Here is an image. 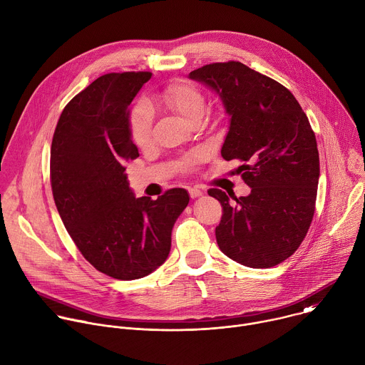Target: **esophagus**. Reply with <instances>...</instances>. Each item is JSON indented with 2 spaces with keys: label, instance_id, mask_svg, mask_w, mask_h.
<instances>
[{
  "label": "esophagus",
  "instance_id": "1",
  "mask_svg": "<svg viewBox=\"0 0 365 365\" xmlns=\"http://www.w3.org/2000/svg\"><path fill=\"white\" fill-rule=\"evenodd\" d=\"M189 195H190V197H192V199H195V197L202 196V195H203V192H202L200 189H197V187H190V189H189Z\"/></svg>",
  "mask_w": 365,
  "mask_h": 365
}]
</instances>
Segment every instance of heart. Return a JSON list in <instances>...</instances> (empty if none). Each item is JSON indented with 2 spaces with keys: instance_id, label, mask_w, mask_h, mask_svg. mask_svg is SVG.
<instances>
[{
  "instance_id": "heart-1",
  "label": "heart",
  "mask_w": 365,
  "mask_h": 365,
  "mask_svg": "<svg viewBox=\"0 0 365 365\" xmlns=\"http://www.w3.org/2000/svg\"><path fill=\"white\" fill-rule=\"evenodd\" d=\"M156 98L160 104L170 108L187 121L200 118L205 113L206 100L202 91L192 83L179 81L162 88ZM153 111L148 101H138L129 114V133L138 148H145L152 139ZM203 159V152H195L180 160L182 169H189Z\"/></svg>"
}]
</instances>
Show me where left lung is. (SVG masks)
Masks as SVG:
<instances>
[{
	"instance_id": "left-lung-1",
	"label": "left lung",
	"mask_w": 365,
	"mask_h": 365,
	"mask_svg": "<svg viewBox=\"0 0 365 365\" xmlns=\"http://www.w3.org/2000/svg\"><path fill=\"white\" fill-rule=\"evenodd\" d=\"M189 78L220 97L230 117L222 158L240 162L251 187L233 202L207 190L223 207L219 250L250 268L275 267L299 248L315 212L319 155L309 120L287 87L239 61L206 64Z\"/></svg>"
}]
</instances>
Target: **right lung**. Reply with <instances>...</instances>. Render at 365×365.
<instances>
[{
    "label": "right lung",
    "mask_w": 365,
    "mask_h": 365,
    "mask_svg": "<svg viewBox=\"0 0 365 365\" xmlns=\"http://www.w3.org/2000/svg\"><path fill=\"white\" fill-rule=\"evenodd\" d=\"M149 71L108 73L74 96L53 136L50 179L60 217L81 255L121 281L143 278L169 257L185 189L135 197L125 163L139 156L129 106Z\"/></svg>",
    "instance_id": "right-lung-1"
}]
</instances>
